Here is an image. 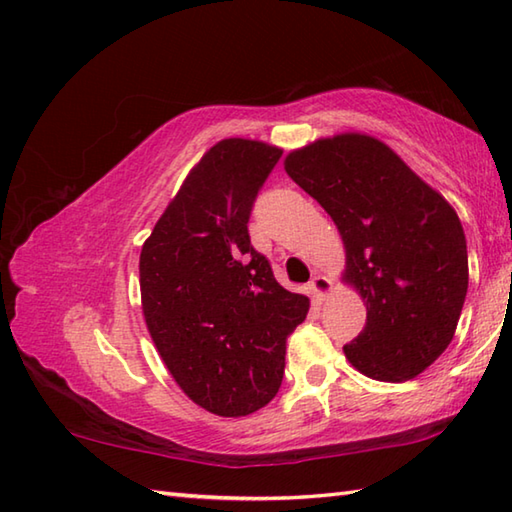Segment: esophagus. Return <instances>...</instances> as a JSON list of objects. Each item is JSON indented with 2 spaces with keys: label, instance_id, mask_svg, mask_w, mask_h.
<instances>
[{
  "label": "esophagus",
  "instance_id": "34e87169",
  "mask_svg": "<svg viewBox=\"0 0 512 512\" xmlns=\"http://www.w3.org/2000/svg\"><path fill=\"white\" fill-rule=\"evenodd\" d=\"M308 290H310V295L317 299V301H323L325 297L330 295V290H332V281L325 277V275H314L312 277V281L308 284Z\"/></svg>",
  "mask_w": 512,
  "mask_h": 512
}]
</instances>
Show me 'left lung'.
I'll return each instance as SVG.
<instances>
[{"instance_id":"8db88e82","label":"left lung","mask_w":512,"mask_h":512,"mask_svg":"<svg viewBox=\"0 0 512 512\" xmlns=\"http://www.w3.org/2000/svg\"><path fill=\"white\" fill-rule=\"evenodd\" d=\"M345 244V275L367 306L343 347L369 378L400 383L447 350L469 288L466 237L453 206L385 143L365 134L321 138L286 156Z\"/></svg>"}]
</instances>
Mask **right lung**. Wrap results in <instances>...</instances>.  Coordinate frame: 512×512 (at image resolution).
<instances>
[{
	"instance_id": "right-lung-1",
	"label": "right lung",
	"mask_w": 512,
	"mask_h": 512,
	"mask_svg": "<svg viewBox=\"0 0 512 512\" xmlns=\"http://www.w3.org/2000/svg\"><path fill=\"white\" fill-rule=\"evenodd\" d=\"M279 147L246 138L213 145L182 182L140 250L147 330L195 405L248 416L281 387L286 339L310 299L277 284L250 244L248 220Z\"/></svg>"
}]
</instances>
